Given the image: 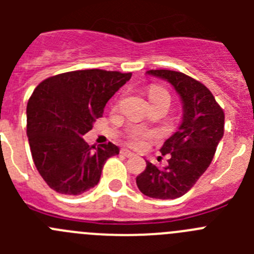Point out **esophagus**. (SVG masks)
Segmentation results:
<instances>
[{
  "label": "esophagus",
  "mask_w": 254,
  "mask_h": 254,
  "mask_svg": "<svg viewBox=\"0 0 254 254\" xmlns=\"http://www.w3.org/2000/svg\"><path fill=\"white\" fill-rule=\"evenodd\" d=\"M121 152H122V155H125L126 158H132V156H134L133 152L129 151V150H127V149H122L121 150Z\"/></svg>",
  "instance_id": "34e87169"
}]
</instances>
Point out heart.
<instances>
[{"instance_id":"b5f03b06","label":"heart","mask_w":254,"mask_h":254,"mask_svg":"<svg viewBox=\"0 0 254 254\" xmlns=\"http://www.w3.org/2000/svg\"><path fill=\"white\" fill-rule=\"evenodd\" d=\"M168 98L170 99V95L164 87L161 86H152L150 87L149 90V98L150 100H154V99H158V98ZM152 136L151 132L149 131H145L142 128H133L131 132L128 133V141L129 143L134 145V146H141L147 138H150Z\"/></svg>"}]
</instances>
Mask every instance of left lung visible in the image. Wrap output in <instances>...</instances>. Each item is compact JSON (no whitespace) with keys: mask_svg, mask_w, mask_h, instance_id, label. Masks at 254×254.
Listing matches in <instances>:
<instances>
[{"mask_svg":"<svg viewBox=\"0 0 254 254\" xmlns=\"http://www.w3.org/2000/svg\"><path fill=\"white\" fill-rule=\"evenodd\" d=\"M147 73L174 86L185 114L178 131L160 149L161 154L169 156L167 167L160 169L146 161V169L136 183L145 196L174 199L187 193L210 167L224 136L225 114L212 93L196 78L170 69H150Z\"/></svg>","mask_w":254,"mask_h":254,"instance_id":"8db88e82","label":"left lung"}]
</instances>
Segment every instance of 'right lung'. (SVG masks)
Masks as SVG:
<instances>
[{
  "instance_id": "right-lung-1",
  "label": "right lung",
  "mask_w": 254,
  "mask_h": 254,
  "mask_svg": "<svg viewBox=\"0 0 254 254\" xmlns=\"http://www.w3.org/2000/svg\"><path fill=\"white\" fill-rule=\"evenodd\" d=\"M132 73L78 69L40 82L26 107V134L38 172L56 192L77 196L99 183L105 161L120 154L112 142L89 146L82 136Z\"/></svg>"
}]
</instances>
